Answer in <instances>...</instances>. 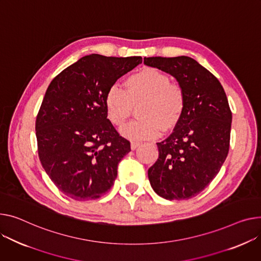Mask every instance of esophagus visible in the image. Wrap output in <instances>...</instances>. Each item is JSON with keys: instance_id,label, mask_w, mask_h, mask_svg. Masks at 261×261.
Listing matches in <instances>:
<instances>
[{"instance_id": "1", "label": "esophagus", "mask_w": 261, "mask_h": 261, "mask_svg": "<svg viewBox=\"0 0 261 261\" xmlns=\"http://www.w3.org/2000/svg\"><path fill=\"white\" fill-rule=\"evenodd\" d=\"M140 145H141L140 143H137V142H132V143H131V149H132V150H135V149H136L138 146H140Z\"/></svg>"}]
</instances>
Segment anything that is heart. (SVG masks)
Wrapping results in <instances>:
<instances>
[{
    "mask_svg": "<svg viewBox=\"0 0 261 261\" xmlns=\"http://www.w3.org/2000/svg\"><path fill=\"white\" fill-rule=\"evenodd\" d=\"M125 91L112 86L105 95L108 119L116 127H123L137 108L136 119L121 129L131 141H147L161 130L169 132L181 120L186 110V94L177 84L159 69L146 67L129 75L124 83Z\"/></svg>",
    "mask_w": 261,
    "mask_h": 261,
    "instance_id": "heart-1",
    "label": "heart"
}]
</instances>
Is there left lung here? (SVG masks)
I'll list each match as a JSON object with an SVG mask.
<instances>
[{"instance_id":"obj_1","label":"left lung","mask_w":261,"mask_h":261,"mask_svg":"<svg viewBox=\"0 0 261 261\" xmlns=\"http://www.w3.org/2000/svg\"><path fill=\"white\" fill-rule=\"evenodd\" d=\"M144 64L174 76L186 94L179 124L158 143L149 168L151 187L166 199H189L215 178L230 148L232 112L219 81L189 57L145 58Z\"/></svg>"}]
</instances>
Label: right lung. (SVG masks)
I'll use <instances>...</instances> for the list:
<instances>
[{
	"mask_svg": "<svg viewBox=\"0 0 261 261\" xmlns=\"http://www.w3.org/2000/svg\"><path fill=\"white\" fill-rule=\"evenodd\" d=\"M141 63V57L86 56L48 86L36 120L38 152L66 196L96 199L113 186L118 163L131 148L107 118L105 95Z\"/></svg>",
	"mask_w": 261,
	"mask_h": 261,
	"instance_id": "add662e5",
	"label": "right lung"
}]
</instances>
